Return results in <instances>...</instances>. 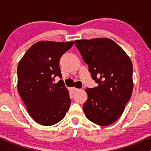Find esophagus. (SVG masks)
I'll return each instance as SVG.
<instances>
[{
  "label": "esophagus",
  "mask_w": 151,
  "mask_h": 151,
  "mask_svg": "<svg viewBox=\"0 0 151 151\" xmlns=\"http://www.w3.org/2000/svg\"><path fill=\"white\" fill-rule=\"evenodd\" d=\"M79 89H77V88H75V87H73L72 88V91H74V92H76V91H79Z\"/></svg>",
  "instance_id": "34e87169"
}]
</instances>
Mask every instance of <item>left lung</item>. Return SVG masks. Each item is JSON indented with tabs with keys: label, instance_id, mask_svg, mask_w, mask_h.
<instances>
[{
	"label": "left lung",
	"instance_id": "obj_1",
	"mask_svg": "<svg viewBox=\"0 0 151 151\" xmlns=\"http://www.w3.org/2000/svg\"><path fill=\"white\" fill-rule=\"evenodd\" d=\"M98 84L87 88L83 105L86 118L101 126L116 122L125 109L133 89V65L124 50L109 38L77 40L74 42Z\"/></svg>",
	"mask_w": 151,
	"mask_h": 151
}]
</instances>
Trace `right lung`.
<instances>
[{
	"label": "right lung",
	"mask_w": 151,
	"mask_h": 151,
	"mask_svg": "<svg viewBox=\"0 0 151 151\" xmlns=\"http://www.w3.org/2000/svg\"><path fill=\"white\" fill-rule=\"evenodd\" d=\"M72 42L39 41L27 50L18 65L17 88L30 116L38 124L52 126L65 116L70 93L62 80L59 62Z\"/></svg>",
	"instance_id": "add662e5"
}]
</instances>
